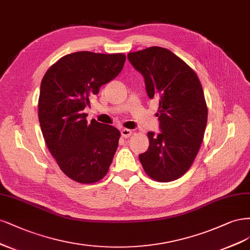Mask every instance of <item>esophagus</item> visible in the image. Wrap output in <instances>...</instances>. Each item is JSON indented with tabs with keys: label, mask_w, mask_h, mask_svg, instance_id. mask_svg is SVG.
I'll list each match as a JSON object with an SVG mask.
<instances>
[{
	"label": "esophagus",
	"mask_w": 250,
	"mask_h": 250,
	"mask_svg": "<svg viewBox=\"0 0 250 250\" xmlns=\"http://www.w3.org/2000/svg\"><path fill=\"white\" fill-rule=\"evenodd\" d=\"M131 135H132V130H130V128H123L122 130V136L124 138H128Z\"/></svg>",
	"instance_id": "esophagus-1"
}]
</instances>
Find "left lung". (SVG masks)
Wrapping results in <instances>:
<instances>
[{"instance_id":"1","label":"left lung","mask_w":250,"mask_h":250,"mask_svg":"<svg viewBox=\"0 0 250 250\" xmlns=\"http://www.w3.org/2000/svg\"><path fill=\"white\" fill-rule=\"evenodd\" d=\"M144 78L149 99H159L160 132H148V149L139 155L144 171L171 182L188 171L204 139L208 108L197 75L178 56L151 46L127 54Z\"/></svg>"}]
</instances>
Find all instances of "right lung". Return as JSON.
<instances>
[{
  "instance_id": "right-lung-1",
  "label": "right lung",
  "mask_w": 250,
  "mask_h": 250,
  "mask_svg": "<svg viewBox=\"0 0 250 250\" xmlns=\"http://www.w3.org/2000/svg\"><path fill=\"white\" fill-rule=\"evenodd\" d=\"M124 54L77 52L47 69L40 85L38 118L47 148L61 170L78 183L92 184L109 170L120 132L83 110L100 87L122 71Z\"/></svg>"
}]
</instances>
